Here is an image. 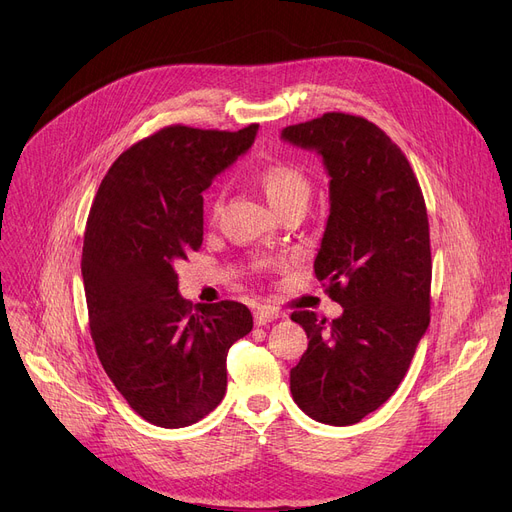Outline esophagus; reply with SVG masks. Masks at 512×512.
I'll return each mask as SVG.
<instances>
[{
	"label": "esophagus",
	"mask_w": 512,
	"mask_h": 512,
	"mask_svg": "<svg viewBox=\"0 0 512 512\" xmlns=\"http://www.w3.org/2000/svg\"><path fill=\"white\" fill-rule=\"evenodd\" d=\"M278 317H282V313L278 309H272V307H259L255 311V324L257 326H267L272 324V321H276Z\"/></svg>",
	"instance_id": "1"
}]
</instances>
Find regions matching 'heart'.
Masks as SVG:
<instances>
[{"label":"heart","instance_id":"heart-1","mask_svg":"<svg viewBox=\"0 0 512 512\" xmlns=\"http://www.w3.org/2000/svg\"><path fill=\"white\" fill-rule=\"evenodd\" d=\"M257 182L263 193L278 211L297 203H307L311 195V184L301 168L288 161H272L257 170Z\"/></svg>","mask_w":512,"mask_h":512}]
</instances>
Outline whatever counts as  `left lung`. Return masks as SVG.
<instances>
[{"mask_svg":"<svg viewBox=\"0 0 512 512\" xmlns=\"http://www.w3.org/2000/svg\"><path fill=\"white\" fill-rule=\"evenodd\" d=\"M330 176V218L313 263L342 315L294 311L309 338L290 369L301 411L353 425L394 394L429 326L432 251L421 186L405 153L373 122L342 112L286 126Z\"/></svg>","mask_w":512,"mask_h":512,"instance_id":"1","label":"left lung"}]
</instances>
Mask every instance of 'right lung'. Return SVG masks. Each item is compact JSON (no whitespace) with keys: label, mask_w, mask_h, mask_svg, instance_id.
<instances>
[{"label":"right lung","mask_w":512,"mask_h":512,"mask_svg":"<svg viewBox=\"0 0 512 512\" xmlns=\"http://www.w3.org/2000/svg\"><path fill=\"white\" fill-rule=\"evenodd\" d=\"M257 128H161L114 161L95 195L80 261L91 336L107 378L153 425L186 427L218 407L230 346L253 330L242 303L193 309L176 265L201 249V193Z\"/></svg>","instance_id":"obj_1"}]
</instances>
